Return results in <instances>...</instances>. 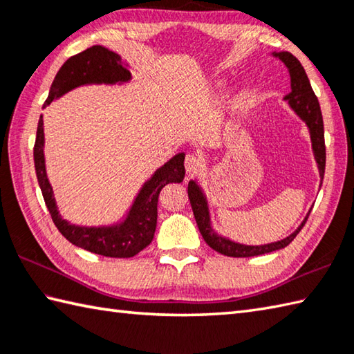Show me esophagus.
Segmentation results:
<instances>
[{
    "label": "esophagus",
    "instance_id": "1",
    "mask_svg": "<svg viewBox=\"0 0 354 354\" xmlns=\"http://www.w3.org/2000/svg\"><path fill=\"white\" fill-rule=\"evenodd\" d=\"M203 168V160L197 154H188L185 158V169L189 174H197Z\"/></svg>",
    "mask_w": 354,
    "mask_h": 354
}]
</instances>
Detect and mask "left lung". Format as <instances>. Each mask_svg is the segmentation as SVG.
<instances>
[{
	"mask_svg": "<svg viewBox=\"0 0 354 354\" xmlns=\"http://www.w3.org/2000/svg\"><path fill=\"white\" fill-rule=\"evenodd\" d=\"M274 57L282 59L286 68H288L290 77H291V92L285 97L288 100L290 106L292 111L301 117L306 123L310 129L311 136V143H313V152H315L316 162L319 166V174L324 178L325 174V137H324V120H322V112L321 106H319L317 97L313 92V88L310 84V80L306 77L305 69L299 59L292 55L290 52H279L274 53ZM322 185V183H321ZM188 197L192 206V212H194L196 222L198 226L200 234H202L203 240L208 243L212 250L220 252V254L228 256V257H252V256H260L266 254V252L282 250L285 246H288L295 237L299 234V231L304 228L306 218L302 222L299 228L290 234L283 240H279L274 243L268 245H259V246H250V245H242L231 242V240L217 236L211 228L209 223V212H208V203H206V198L203 196L202 189L198 188L196 182H189L188 185Z\"/></svg>",
	"mask_w": 354,
	"mask_h": 354,
	"instance_id": "left-lung-1",
	"label": "left lung"
}]
</instances>
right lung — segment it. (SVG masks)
Masks as SVG:
<instances>
[{"mask_svg":"<svg viewBox=\"0 0 354 354\" xmlns=\"http://www.w3.org/2000/svg\"><path fill=\"white\" fill-rule=\"evenodd\" d=\"M129 78L131 72L118 53L106 49L103 46H92V48L71 57L62 66L50 86L49 97L46 100L44 106L57 97L66 94L68 91L77 88V86L89 83L128 82ZM43 145V117H39L35 146H33V162H35L38 185L41 188L44 202L53 223L71 243L100 256L124 259L134 257L152 242L157 226V203L160 191L163 189L165 185L180 183L183 180V152L172 157L168 163L157 169L149 182L145 183L134 205H132L129 216L126 217L123 223L106 226V228H84V226L68 223L58 214L55 198H53L48 176H46Z\"/></svg>","mask_w":354,"mask_h":354,"instance_id":"right-lung-1","label":"right lung"}]
</instances>
